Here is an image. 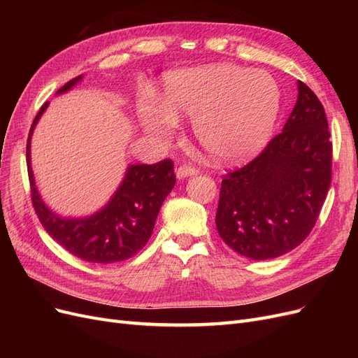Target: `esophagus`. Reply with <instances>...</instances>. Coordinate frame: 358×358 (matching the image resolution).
Instances as JSON below:
<instances>
[{
    "label": "esophagus",
    "instance_id": "1",
    "mask_svg": "<svg viewBox=\"0 0 358 358\" xmlns=\"http://www.w3.org/2000/svg\"><path fill=\"white\" fill-rule=\"evenodd\" d=\"M199 173V170L196 169V167H191V166H179L178 169H176V176H178V179H183V178H188V176H194V175H197Z\"/></svg>",
    "mask_w": 358,
    "mask_h": 358
}]
</instances>
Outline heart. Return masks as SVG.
I'll list each match as a JSON object with an SVG mask.
<instances>
[{
  "mask_svg": "<svg viewBox=\"0 0 358 358\" xmlns=\"http://www.w3.org/2000/svg\"><path fill=\"white\" fill-rule=\"evenodd\" d=\"M280 107L282 92L270 73L213 64L169 74L162 103L142 104L138 117L148 133L169 142L179 128L178 116H185L210 159L236 164L266 148Z\"/></svg>",
  "mask_w": 358,
  "mask_h": 358,
  "instance_id": "b5f03b06",
  "label": "heart"
}]
</instances>
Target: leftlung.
Listing matches in <instances>:
<instances>
[{
  "instance_id": "1",
  "label": "left lung",
  "mask_w": 358,
  "mask_h": 358,
  "mask_svg": "<svg viewBox=\"0 0 358 358\" xmlns=\"http://www.w3.org/2000/svg\"><path fill=\"white\" fill-rule=\"evenodd\" d=\"M297 101L279 133L245 167L221 183L216 229L237 254L270 259L309 236L331 182L326 112L309 86L297 82Z\"/></svg>"
}]
</instances>
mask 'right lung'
<instances>
[{
  "instance_id": "right-lung-1",
  "label": "right lung",
  "mask_w": 358,
  "mask_h": 358,
  "mask_svg": "<svg viewBox=\"0 0 358 358\" xmlns=\"http://www.w3.org/2000/svg\"><path fill=\"white\" fill-rule=\"evenodd\" d=\"M82 79L83 76H78L57 94L70 91ZM48 106L43 104L34 117L27 143L31 200L40 222L53 241L85 262L109 264L131 258L148 243L162 201L175 187L173 162L164 159L150 166H128L121 185L100 210L79 218L61 216L43 201L31 167V137Z\"/></svg>"
}]
</instances>
